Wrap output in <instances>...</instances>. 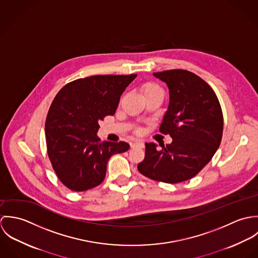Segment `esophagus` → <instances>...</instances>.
Masks as SVG:
<instances>
[{
	"label": "esophagus",
	"mask_w": 258,
	"mask_h": 258,
	"mask_svg": "<svg viewBox=\"0 0 258 258\" xmlns=\"http://www.w3.org/2000/svg\"><path fill=\"white\" fill-rule=\"evenodd\" d=\"M131 147L143 148L144 147V143H143L142 141H136V142H133V143H131Z\"/></svg>",
	"instance_id": "esophagus-1"
}]
</instances>
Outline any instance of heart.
<instances>
[{"label": "heart", "mask_w": 258, "mask_h": 258, "mask_svg": "<svg viewBox=\"0 0 258 258\" xmlns=\"http://www.w3.org/2000/svg\"><path fill=\"white\" fill-rule=\"evenodd\" d=\"M154 90H161V89L159 88V86H158L157 84L152 83V82L145 83V84L142 86V91H143V93H147V92L154 91Z\"/></svg>", "instance_id": "obj_1"}]
</instances>
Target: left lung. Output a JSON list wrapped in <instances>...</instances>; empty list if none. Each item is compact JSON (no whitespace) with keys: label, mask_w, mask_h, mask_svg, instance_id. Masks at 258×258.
<instances>
[{"label":"left lung","mask_w":258,"mask_h":258,"mask_svg":"<svg viewBox=\"0 0 258 258\" xmlns=\"http://www.w3.org/2000/svg\"><path fill=\"white\" fill-rule=\"evenodd\" d=\"M153 75L164 81L170 94L168 110L160 125L173 142L168 145L146 143L145 159L139 172L155 181L177 184L195 177L220 147L223 118L219 99L201 77L184 70Z\"/></svg>","instance_id":"obj_1"}]
</instances>
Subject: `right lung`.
Here are the masks:
<instances>
[{
  "mask_svg": "<svg viewBox=\"0 0 258 258\" xmlns=\"http://www.w3.org/2000/svg\"><path fill=\"white\" fill-rule=\"evenodd\" d=\"M130 75H93L63 86L45 120V139L52 168L69 188L83 191L101 184L108 160L126 152V142H100L99 121L114 115L120 96L136 78Z\"/></svg>",
  "mask_w": 258,
  "mask_h": 258,
  "instance_id": "add662e5",
  "label": "right lung"
}]
</instances>
